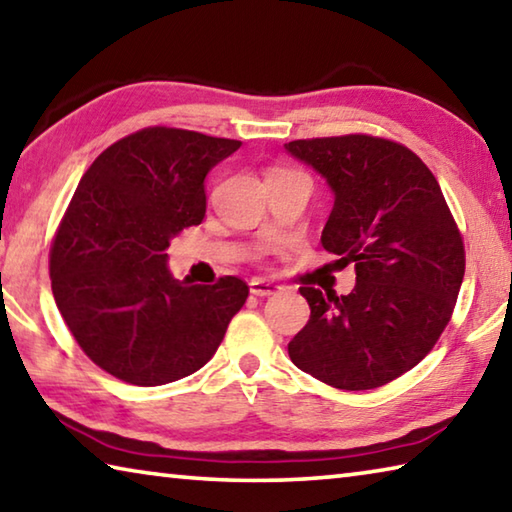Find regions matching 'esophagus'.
<instances>
[{"label":"esophagus","instance_id":"esophagus-1","mask_svg":"<svg viewBox=\"0 0 512 512\" xmlns=\"http://www.w3.org/2000/svg\"><path fill=\"white\" fill-rule=\"evenodd\" d=\"M277 289H280V287L273 284L271 280H262V277H255V280H250V293H253V296H273Z\"/></svg>","mask_w":512,"mask_h":512}]
</instances>
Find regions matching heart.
Returning <instances> with one entry per match:
<instances>
[{
    "label": "heart",
    "mask_w": 512,
    "mask_h": 512,
    "mask_svg": "<svg viewBox=\"0 0 512 512\" xmlns=\"http://www.w3.org/2000/svg\"><path fill=\"white\" fill-rule=\"evenodd\" d=\"M271 173H280V169H275V171H271Z\"/></svg>",
    "instance_id": "1"
}]
</instances>
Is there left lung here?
<instances>
[{
  "label": "left lung",
  "mask_w": 512,
  "mask_h": 512,
  "mask_svg": "<svg viewBox=\"0 0 512 512\" xmlns=\"http://www.w3.org/2000/svg\"><path fill=\"white\" fill-rule=\"evenodd\" d=\"M334 194L320 244L354 264L348 296L300 287L311 316L289 343L296 366L341 391H370L427 357L447 327L465 248L438 180L406 146L370 135L284 144Z\"/></svg>",
  "instance_id": "left-lung-1"
}]
</instances>
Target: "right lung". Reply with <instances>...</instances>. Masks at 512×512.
<instances>
[{
	"label": "right lung",
	"instance_id": "1",
	"mask_svg": "<svg viewBox=\"0 0 512 512\" xmlns=\"http://www.w3.org/2000/svg\"><path fill=\"white\" fill-rule=\"evenodd\" d=\"M239 140L153 126L108 146L83 173L51 246L56 305L112 377L162 386L203 368L248 284L176 280L171 239L205 216V178Z\"/></svg>",
	"mask_w": 512,
	"mask_h": 512
}]
</instances>
